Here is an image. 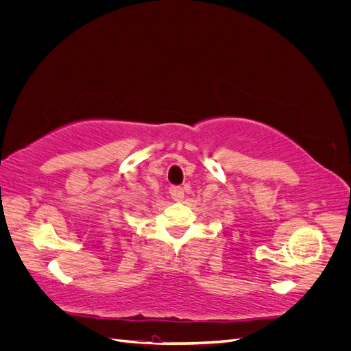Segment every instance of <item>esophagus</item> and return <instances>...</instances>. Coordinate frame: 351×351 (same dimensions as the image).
Segmentation results:
<instances>
[{"label": "esophagus", "instance_id": "obj_1", "mask_svg": "<svg viewBox=\"0 0 351 351\" xmlns=\"http://www.w3.org/2000/svg\"><path fill=\"white\" fill-rule=\"evenodd\" d=\"M169 195H171V197L176 202H178V200H182L184 197V190H183V187H180V186H171V187H169Z\"/></svg>", "mask_w": 351, "mask_h": 351}]
</instances>
